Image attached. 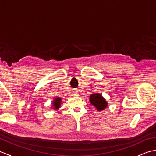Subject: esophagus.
Segmentation results:
<instances>
[{
	"label": "esophagus",
	"mask_w": 156,
	"mask_h": 156,
	"mask_svg": "<svg viewBox=\"0 0 156 156\" xmlns=\"http://www.w3.org/2000/svg\"><path fill=\"white\" fill-rule=\"evenodd\" d=\"M77 94H76V93H75V94H74V95H76V96H78Z\"/></svg>",
	"instance_id": "1"
}]
</instances>
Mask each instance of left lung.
Returning <instances> with one entry per match:
<instances>
[{
  "instance_id": "left-lung-1",
  "label": "left lung",
  "mask_w": 156,
  "mask_h": 156,
  "mask_svg": "<svg viewBox=\"0 0 156 156\" xmlns=\"http://www.w3.org/2000/svg\"><path fill=\"white\" fill-rule=\"evenodd\" d=\"M91 104L94 106L98 111H102L107 107V102L101 94H92L90 97Z\"/></svg>"
}]
</instances>
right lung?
Listing matches in <instances>:
<instances>
[{
    "label": "right lung",
    "instance_id": "1",
    "mask_svg": "<svg viewBox=\"0 0 156 156\" xmlns=\"http://www.w3.org/2000/svg\"><path fill=\"white\" fill-rule=\"evenodd\" d=\"M61 98H55L54 101H53V105H54V109H58L59 108V106L61 104Z\"/></svg>",
    "mask_w": 156,
    "mask_h": 156
}]
</instances>
